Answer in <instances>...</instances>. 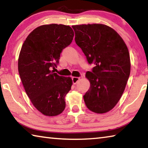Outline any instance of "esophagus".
Masks as SVG:
<instances>
[{
    "label": "esophagus",
    "instance_id": "34e87169",
    "mask_svg": "<svg viewBox=\"0 0 148 148\" xmlns=\"http://www.w3.org/2000/svg\"><path fill=\"white\" fill-rule=\"evenodd\" d=\"M72 83H73V84H76V83L78 82V81L79 80V78L77 77H73L72 78Z\"/></svg>",
    "mask_w": 148,
    "mask_h": 148
}]
</instances>
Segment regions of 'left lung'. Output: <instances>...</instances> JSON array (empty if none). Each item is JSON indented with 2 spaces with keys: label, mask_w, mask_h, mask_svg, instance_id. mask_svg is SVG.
Returning a JSON list of instances; mask_svg holds the SVG:
<instances>
[{
  "label": "left lung",
  "mask_w": 148,
  "mask_h": 148,
  "mask_svg": "<svg viewBox=\"0 0 148 148\" xmlns=\"http://www.w3.org/2000/svg\"><path fill=\"white\" fill-rule=\"evenodd\" d=\"M75 41L88 63H94L86 72L90 88L83 96L87 108L96 113L109 111L124 91L131 71L130 53L122 37L109 26L101 24L72 26Z\"/></svg>",
  "instance_id": "obj_1"
}]
</instances>
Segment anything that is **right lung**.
Segmentation results:
<instances>
[{
  "label": "right lung",
  "instance_id": "1",
  "mask_svg": "<svg viewBox=\"0 0 148 148\" xmlns=\"http://www.w3.org/2000/svg\"><path fill=\"white\" fill-rule=\"evenodd\" d=\"M73 29L63 25H42L34 29L24 42L18 60L21 82L34 107L48 116L65 108V97L72 80L53 72L60 54L71 43Z\"/></svg>",
  "mask_w": 148,
  "mask_h": 148
}]
</instances>
